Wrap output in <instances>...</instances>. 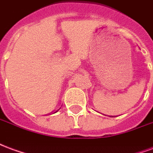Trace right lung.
Listing matches in <instances>:
<instances>
[{"mask_svg":"<svg viewBox=\"0 0 153 153\" xmlns=\"http://www.w3.org/2000/svg\"><path fill=\"white\" fill-rule=\"evenodd\" d=\"M59 111V110H57L56 111V112H57V111ZM56 112H54V113H56Z\"/></svg>","mask_w":153,"mask_h":153,"instance_id":"right-lung-1","label":"right lung"}]
</instances>
